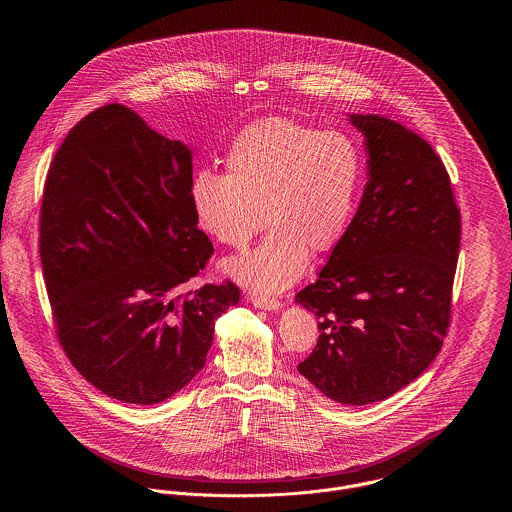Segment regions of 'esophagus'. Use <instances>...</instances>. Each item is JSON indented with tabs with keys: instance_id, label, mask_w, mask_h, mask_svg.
Masks as SVG:
<instances>
[{
	"instance_id": "34e87169",
	"label": "esophagus",
	"mask_w": 512,
	"mask_h": 512,
	"mask_svg": "<svg viewBox=\"0 0 512 512\" xmlns=\"http://www.w3.org/2000/svg\"><path fill=\"white\" fill-rule=\"evenodd\" d=\"M249 301H251V305L255 309H263V311H278V309H282V303L278 299H270V297H265V295H251Z\"/></svg>"
}]
</instances>
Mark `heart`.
I'll list each match as a JSON object with an SVG mask.
<instances>
[{
    "label": "heart",
    "instance_id": "heart-1",
    "mask_svg": "<svg viewBox=\"0 0 512 512\" xmlns=\"http://www.w3.org/2000/svg\"><path fill=\"white\" fill-rule=\"evenodd\" d=\"M224 174L199 172L190 188L195 220L228 247H245L265 226V242L228 259L224 272L247 290L280 293L309 257L340 244L355 209L363 159L338 130L320 132L290 119L245 126L224 155Z\"/></svg>",
    "mask_w": 512,
    "mask_h": 512
}]
</instances>
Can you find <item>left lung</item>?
<instances>
[{
	"label": "left lung",
	"instance_id": "obj_1",
	"mask_svg": "<svg viewBox=\"0 0 512 512\" xmlns=\"http://www.w3.org/2000/svg\"><path fill=\"white\" fill-rule=\"evenodd\" d=\"M365 136L368 182L317 282L295 303L318 317L297 370L343 405L384 401L436 359L447 334L461 213L432 146L382 115H347Z\"/></svg>",
	"mask_w": 512,
	"mask_h": 512
}]
</instances>
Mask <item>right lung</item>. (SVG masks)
I'll return each instance as SVG.
<instances>
[{"label": "right lung", "mask_w": 512, "mask_h": 512, "mask_svg": "<svg viewBox=\"0 0 512 512\" xmlns=\"http://www.w3.org/2000/svg\"><path fill=\"white\" fill-rule=\"evenodd\" d=\"M192 149L121 103L74 126L53 157L40 257L57 336L99 391L155 405L205 366L215 320L238 305L232 284L178 290L213 244L190 203Z\"/></svg>", "instance_id": "obj_1"}]
</instances>
